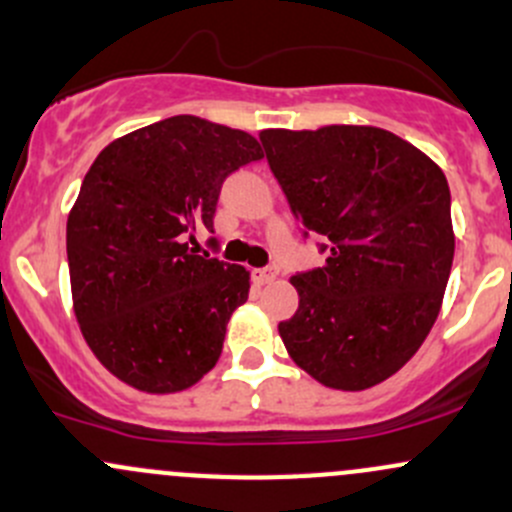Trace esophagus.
<instances>
[{"instance_id":"1","label":"esophagus","mask_w":512,"mask_h":512,"mask_svg":"<svg viewBox=\"0 0 512 512\" xmlns=\"http://www.w3.org/2000/svg\"><path fill=\"white\" fill-rule=\"evenodd\" d=\"M279 277V269L277 267H262V269H255V279L260 284H269L274 282V279Z\"/></svg>"}]
</instances>
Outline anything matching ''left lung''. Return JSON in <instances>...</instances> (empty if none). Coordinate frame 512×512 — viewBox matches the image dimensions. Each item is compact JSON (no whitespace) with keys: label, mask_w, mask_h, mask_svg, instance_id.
<instances>
[{"label":"left lung","mask_w":512,"mask_h":512,"mask_svg":"<svg viewBox=\"0 0 512 512\" xmlns=\"http://www.w3.org/2000/svg\"><path fill=\"white\" fill-rule=\"evenodd\" d=\"M262 145L323 267L291 277L299 311L279 323L286 352L328 389L364 391L428 338L454 260L447 177L376 126L267 128Z\"/></svg>","instance_id":"1"}]
</instances>
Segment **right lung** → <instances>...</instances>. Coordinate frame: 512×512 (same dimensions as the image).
<instances>
[{"label":"right lung","instance_id":"add662e5","mask_svg":"<svg viewBox=\"0 0 512 512\" xmlns=\"http://www.w3.org/2000/svg\"><path fill=\"white\" fill-rule=\"evenodd\" d=\"M250 133L172 116L106 145L67 216L72 308L94 357L145 393H177L216 367L250 272L196 255L223 179L262 160Z\"/></svg>","mask_w":512,"mask_h":512}]
</instances>
